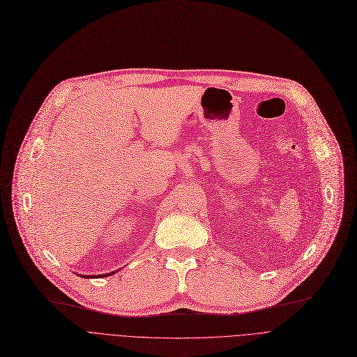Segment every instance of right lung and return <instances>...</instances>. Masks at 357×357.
Instances as JSON below:
<instances>
[{"label":"right lung","instance_id":"obj_1","mask_svg":"<svg viewBox=\"0 0 357 357\" xmlns=\"http://www.w3.org/2000/svg\"><path fill=\"white\" fill-rule=\"evenodd\" d=\"M112 273H116V272H111V273H105V275H100V276L105 278V276H109V275H112ZM84 278H85V276H84ZM86 278H92V276H86Z\"/></svg>","mask_w":357,"mask_h":357}]
</instances>
